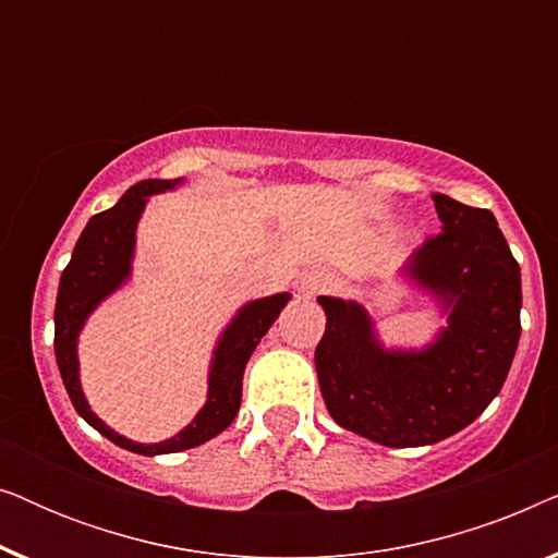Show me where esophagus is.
<instances>
[{
  "label": "esophagus",
  "instance_id": "obj_1",
  "mask_svg": "<svg viewBox=\"0 0 558 558\" xmlns=\"http://www.w3.org/2000/svg\"><path fill=\"white\" fill-rule=\"evenodd\" d=\"M327 287H330V277H327V274H323V271H307L300 279V294L302 296H315L319 292H325Z\"/></svg>",
  "mask_w": 558,
  "mask_h": 558
}]
</instances>
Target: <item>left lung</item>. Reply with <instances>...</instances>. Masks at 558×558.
<instances>
[{"label":"left lung","instance_id":"1","mask_svg":"<svg viewBox=\"0 0 558 558\" xmlns=\"http://www.w3.org/2000/svg\"><path fill=\"white\" fill-rule=\"evenodd\" d=\"M432 201L441 231L403 269L449 315L429 348L386 350L361 304L317 300L327 315L315 350L327 411L384 447L434 445L475 422L506 384L521 338V266L498 220L449 195Z\"/></svg>","mask_w":558,"mask_h":558}]
</instances>
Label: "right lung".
<instances>
[{
  "label": "right lung",
  "mask_w": 558,
  "mask_h": 558,
  "mask_svg": "<svg viewBox=\"0 0 558 558\" xmlns=\"http://www.w3.org/2000/svg\"><path fill=\"white\" fill-rule=\"evenodd\" d=\"M174 185H180V180H142L134 187H129L113 208L90 218L78 243H75L71 264L65 266L63 277H60L56 300V361L75 411L113 445L147 457L182 452V449L203 445L233 422L241 409L243 371H246L248 357L289 302V294L264 296V300L248 302L233 317L223 338L218 340L216 357H213L208 401H205L201 414L193 418V424H187L178 437L159 441V445H140V441H132L109 429L90 411L78 380V353H75L78 332L86 317L96 310V304L124 284L129 271H132L134 231L144 205H147V197L172 190Z\"/></svg>",
  "instance_id": "obj_1"
}]
</instances>
